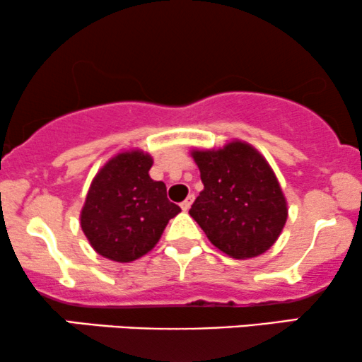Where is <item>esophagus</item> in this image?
<instances>
[{
  "mask_svg": "<svg viewBox=\"0 0 362 362\" xmlns=\"http://www.w3.org/2000/svg\"><path fill=\"white\" fill-rule=\"evenodd\" d=\"M193 202H194V194H189L188 198H186L185 202L181 203V209H182V211H188V209L191 208V204H193Z\"/></svg>",
  "mask_w": 362,
  "mask_h": 362,
  "instance_id": "34e87169",
  "label": "esophagus"
}]
</instances>
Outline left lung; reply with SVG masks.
Instances as JSON below:
<instances>
[{"instance_id": "obj_1", "label": "left lung", "mask_w": 362, "mask_h": 362, "mask_svg": "<svg viewBox=\"0 0 362 362\" xmlns=\"http://www.w3.org/2000/svg\"><path fill=\"white\" fill-rule=\"evenodd\" d=\"M204 189L189 215L218 250L236 260L262 255L287 221V199L267 159L231 141L221 149H193Z\"/></svg>"}]
</instances>
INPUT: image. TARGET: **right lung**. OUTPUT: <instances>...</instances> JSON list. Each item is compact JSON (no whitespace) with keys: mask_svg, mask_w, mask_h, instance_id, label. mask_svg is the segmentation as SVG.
Here are the masks:
<instances>
[{"mask_svg":"<svg viewBox=\"0 0 362 362\" xmlns=\"http://www.w3.org/2000/svg\"><path fill=\"white\" fill-rule=\"evenodd\" d=\"M151 166L149 154L131 149L107 160L93 177L80 226L99 255L120 263L137 260L181 211L168 199L166 185L151 180Z\"/></svg>","mask_w":362,"mask_h":362,"instance_id":"1","label":"right lung"}]
</instances>
